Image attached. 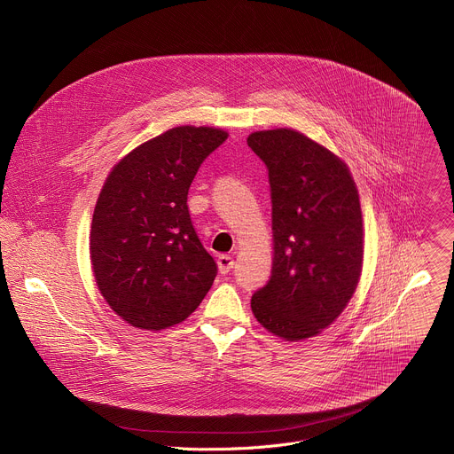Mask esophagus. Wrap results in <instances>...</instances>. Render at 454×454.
<instances>
[{
    "mask_svg": "<svg viewBox=\"0 0 454 454\" xmlns=\"http://www.w3.org/2000/svg\"><path fill=\"white\" fill-rule=\"evenodd\" d=\"M233 258L230 256V254H219L217 256V266H219V271L223 273V275H226V273H230L231 271V268H233Z\"/></svg>",
    "mask_w": 454,
    "mask_h": 454,
    "instance_id": "1",
    "label": "esophagus"
}]
</instances>
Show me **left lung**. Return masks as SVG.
Listing matches in <instances>:
<instances>
[{
  "mask_svg": "<svg viewBox=\"0 0 454 454\" xmlns=\"http://www.w3.org/2000/svg\"><path fill=\"white\" fill-rule=\"evenodd\" d=\"M247 145L270 174L273 270L251 296L271 334L298 341L343 312L363 268V217L348 167L293 129L256 131Z\"/></svg>",
  "mask_w": 454,
  "mask_h": 454,
  "instance_id": "1",
  "label": "left lung"
}]
</instances>
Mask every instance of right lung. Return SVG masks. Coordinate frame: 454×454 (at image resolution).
<instances>
[{
	"mask_svg": "<svg viewBox=\"0 0 454 454\" xmlns=\"http://www.w3.org/2000/svg\"><path fill=\"white\" fill-rule=\"evenodd\" d=\"M228 138L181 125L142 144L109 172L93 212L90 254L98 291L129 325L161 331L210 291L217 264L188 212L201 163Z\"/></svg>",
	"mask_w": 454,
	"mask_h": 454,
	"instance_id": "obj_1",
	"label": "right lung"
}]
</instances>
